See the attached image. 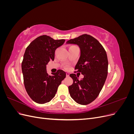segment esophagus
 <instances>
[{"mask_svg": "<svg viewBox=\"0 0 134 134\" xmlns=\"http://www.w3.org/2000/svg\"><path fill=\"white\" fill-rule=\"evenodd\" d=\"M69 72H66V77H69Z\"/></svg>", "mask_w": 134, "mask_h": 134, "instance_id": "obj_1", "label": "esophagus"}]
</instances>
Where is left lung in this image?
<instances>
[{
  "instance_id": "left-lung-1",
  "label": "left lung",
  "mask_w": 134,
  "mask_h": 134,
  "mask_svg": "<svg viewBox=\"0 0 134 134\" xmlns=\"http://www.w3.org/2000/svg\"><path fill=\"white\" fill-rule=\"evenodd\" d=\"M66 43L76 44L80 47V56L75 70L84 75L79 80L75 74H70L73 80V83L69 87L70 95L78 104H90L98 96L107 78L106 52L98 40L87 34L69 40Z\"/></svg>"
}]
</instances>
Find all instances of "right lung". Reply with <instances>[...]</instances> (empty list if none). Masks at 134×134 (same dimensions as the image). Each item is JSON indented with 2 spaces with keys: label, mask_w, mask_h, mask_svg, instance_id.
Here are the masks:
<instances>
[{
  "label": "right lung",
  "mask_w": 134,
  "mask_h": 134,
  "mask_svg": "<svg viewBox=\"0 0 134 134\" xmlns=\"http://www.w3.org/2000/svg\"><path fill=\"white\" fill-rule=\"evenodd\" d=\"M65 41L42 35L32 41L26 48L22 63L23 82L28 96L36 103L50 102L66 77L65 72L62 70L52 73V76L46 71L47 63L54 60L55 50Z\"/></svg>",
  "instance_id": "add662e5"
}]
</instances>
